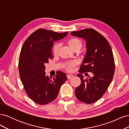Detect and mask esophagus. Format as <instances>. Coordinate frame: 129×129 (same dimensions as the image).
I'll return each mask as SVG.
<instances>
[{"label": "esophagus", "mask_w": 129, "mask_h": 129, "mask_svg": "<svg viewBox=\"0 0 129 129\" xmlns=\"http://www.w3.org/2000/svg\"><path fill=\"white\" fill-rule=\"evenodd\" d=\"M73 77V75H72V74H68V75H67V77L68 80L71 79V78H72Z\"/></svg>", "instance_id": "1"}]
</instances>
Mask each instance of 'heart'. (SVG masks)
Segmentation results:
<instances>
[{
  "label": "heart",
  "mask_w": 129,
  "mask_h": 129,
  "mask_svg": "<svg viewBox=\"0 0 129 129\" xmlns=\"http://www.w3.org/2000/svg\"><path fill=\"white\" fill-rule=\"evenodd\" d=\"M67 44L69 47L71 48L73 50H80L82 47V42L80 39H78L76 38H70L67 40ZM58 49H59V45L58 44H55L53 46L52 48V52L53 54L54 55H56ZM76 65V63L75 62H67V63H65L63 65V67L68 72H71L73 68L75 67Z\"/></svg>",
  "instance_id": "1"
}]
</instances>
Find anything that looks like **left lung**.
I'll list each match as a JSON object with an SVG mask.
<instances>
[{
    "label": "left lung",
    "mask_w": 129,
    "mask_h": 129,
    "mask_svg": "<svg viewBox=\"0 0 129 129\" xmlns=\"http://www.w3.org/2000/svg\"><path fill=\"white\" fill-rule=\"evenodd\" d=\"M71 34L84 39L87 49L77 74L81 83L75 89V95L82 102L95 103L107 91L114 77L115 64L111 47L106 38L92 28L74 31ZM85 72H92L93 76L84 79L82 74Z\"/></svg>",
    "instance_id": "left-lung-1"
}]
</instances>
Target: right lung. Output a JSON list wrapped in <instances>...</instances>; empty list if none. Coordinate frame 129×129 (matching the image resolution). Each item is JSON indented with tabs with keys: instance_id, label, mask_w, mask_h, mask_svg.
I'll return each mask as SVG.
<instances>
[{
	"instance_id": "1",
	"label": "right lung",
	"mask_w": 129,
	"mask_h": 129,
	"mask_svg": "<svg viewBox=\"0 0 129 129\" xmlns=\"http://www.w3.org/2000/svg\"><path fill=\"white\" fill-rule=\"evenodd\" d=\"M67 34L39 28L27 38L22 46L19 75L26 93L35 103L45 105L55 100L62 84L67 80L66 74L60 71L53 78L46 76L45 72V64L53 57V42Z\"/></svg>"
}]
</instances>
